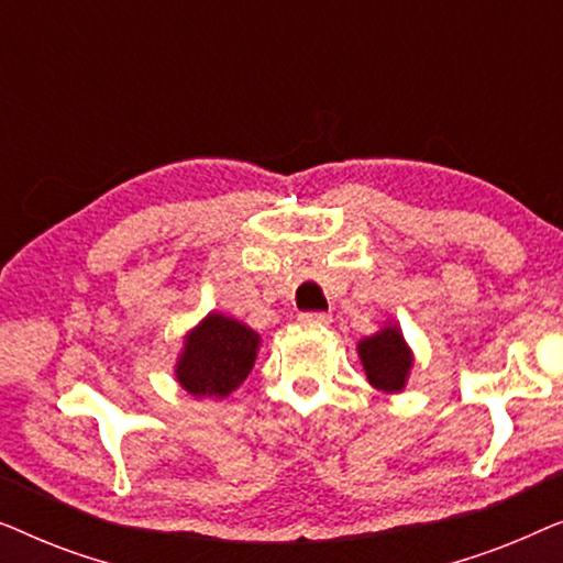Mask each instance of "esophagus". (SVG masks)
<instances>
[{"instance_id":"1","label":"esophagus","mask_w":563,"mask_h":563,"mask_svg":"<svg viewBox=\"0 0 563 563\" xmlns=\"http://www.w3.org/2000/svg\"><path fill=\"white\" fill-rule=\"evenodd\" d=\"M330 312H302L299 314V322H302V325H310V328H325V325H330Z\"/></svg>"}]
</instances>
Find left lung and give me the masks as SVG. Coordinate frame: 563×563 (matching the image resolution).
<instances>
[{"mask_svg":"<svg viewBox=\"0 0 563 563\" xmlns=\"http://www.w3.org/2000/svg\"><path fill=\"white\" fill-rule=\"evenodd\" d=\"M358 356L364 361L368 382L382 391H399L410 372L412 356L397 328H384L379 335L358 343Z\"/></svg>","mask_w":563,"mask_h":563,"instance_id":"1","label":"left lung"}]
</instances>
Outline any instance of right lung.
I'll use <instances>...</instances> for the list:
<instances>
[{
  "instance_id": "add662e5",
  "label": "right lung",
  "mask_w": 563,
  "mask_h": 563,
  "mask_svg": "<svg viewBox=\"0 0 563 563\" xmlns=\"http://www.w3.org/2000/svg\"><path fill=\"white\" fill-rule=\"evenodd\" d=\"M258 335L225 314H210L184 345L179 384L195 397H228L243 384L256 361Z\"/></svg>"
}]
</instances>
